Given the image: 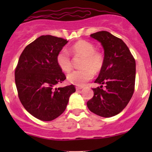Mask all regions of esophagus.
Returning <instances> with one entry per match:
<instances>
[{"label":"esophagus","mask_w":152,"mask_h":152,"mask_svg":"<svg viewBox=\"0 0 152 152\" xmlns=\"http://www.w3.org/2000/svg\"><path fill=\"white\" fill-rule=\"evenodd\" d=\"M82 88H83V87H76V90H82Z\"/></svg>","instance_id":"1"}]
</instances>
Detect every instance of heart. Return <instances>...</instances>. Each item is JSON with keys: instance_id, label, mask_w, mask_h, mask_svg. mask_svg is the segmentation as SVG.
Wrapping results in <instances>:
<instances>
[{"instance_id": "obj_1", "label": "heart", "mask_w": 152, "mask_h": 152, "mask_svg": "<svg viewBox=\"0 0 152 152\" xmlns=\"http://www.w3.org/2000/svg\"><path fill=\"white\" fill-rule=\"evenodd\" d=\"M70 53L74 57L82 56L80 62L82 69L76 70L67 75L69 82L78 86H83L93 77V73L100 72L104 65V56L96 49L94 44L87 40H79L70 48ZM56 63L64 72H70L73 68L71 56L65 49L58 52Z\"/></svg>"}]
</instances>
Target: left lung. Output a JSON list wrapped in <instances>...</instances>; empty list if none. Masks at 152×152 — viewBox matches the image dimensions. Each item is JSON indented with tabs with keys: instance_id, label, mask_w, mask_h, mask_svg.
Masks as SVG:
<instances>
[{
	"instance_id": "left-lung-1",
	"label": "left lung",
	"mask_w": 152,
	"mask_h": 152,
	"mask_svg": "<svg viewBox=\"0 0 152 152\" xmlns=\"http://www.w3.org/2000/svg\"><path fill=\"white\" fill-rule=\"evenodd\" d=\"M90 37L102 43L104 58L103 67L95 81L102 85L93 88L94 95L87 105L98 115L112 117L126 107L134 93L135 59L124 41L110 32L102 31Z\"/></svg>"
}]
</instances>
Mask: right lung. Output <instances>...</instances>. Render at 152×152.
<instances>
[{
	"instance_id": "1",
	"label": "right lung",
	"mask_w": 152,
	"mask_h": 152,
	"mask_svg": "<svg viewBox=\"0 0 152 152\" xmlns=\"http://www.w3.org/2000/svg\"><path fill=\"white\" fill-rule=\"evenodd\" d=\"M67 42L51 35L40 36L25 48L15 68L20 101L31 115L41 121L59 117L66 109L70 95L76 92L73 85L54 88L66 79L56 56Z\"/></svg>"
}]
</instances>
